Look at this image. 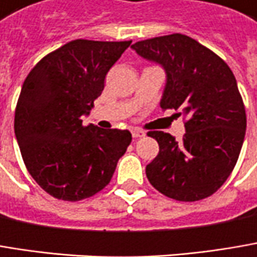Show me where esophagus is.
<instances>
[{
  "mask_svg": "<svg viewBox=\"0 0 257 257\" xmlns=\"http://www.w3.org/2000/svg\"><path fill=\"white\" fill-rule=\"evenodd\" d=\"M132 135H133V138L135 139L143 138V136H145V132H143L142 128H132Z\"/></svg>",
  "mask_w": 257,
  "mask_h": 257,
  "instance_id": "esophagus-1",
  "label": "esophagus"
}]
</instances>
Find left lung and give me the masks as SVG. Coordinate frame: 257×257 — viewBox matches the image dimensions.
Instances as JSON below:
<instances>
[{"label":"left lung","mask_w":257,"mask_h":257,"mask_svg":"<svg viewBox=\"0 0 257 257\" xmlns=\"http://www.w3.org/2000/svg\"><path fill=\"white\" fill-rule=\"evenodd\" d=\"M132 48L167 71L161 108L183 117L186 135L152 130L159 145L146 165L149 183L178 202H196L216 192L232 173L246 135V108L227 63L190 36L173 33L139 41Z\"/></svg>","instance_id":"8db88e82"}]
</instances>
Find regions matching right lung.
I'll list each match as a JSON object with an SVG mask.
<instances>
[{"label": "right lung", "mask_w": 257, "mask_h": 257, "mask_svg": "<svg viewBox=\"0 0 257 257\" xmlns=\"http://www.w3.org/2000/svg\"><path fill=\"white\" fill-rule=\"evenodd\" d=\"M130 44L71 41L45 55L23 83L16 138L29 174L55 199L79 202L103 190L132 143L128 130L82 121Z\"/></svg>", "instance_id": "1"}]
</instances>
